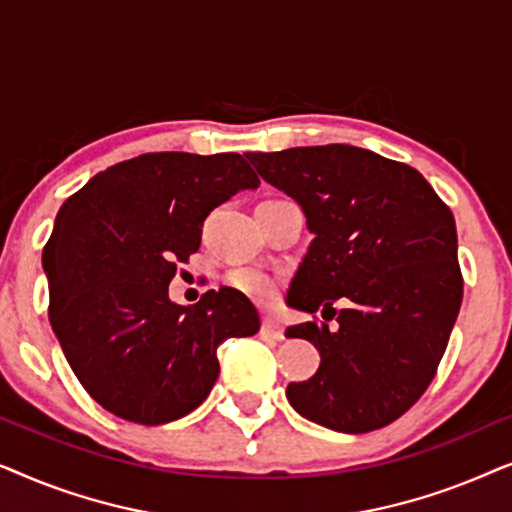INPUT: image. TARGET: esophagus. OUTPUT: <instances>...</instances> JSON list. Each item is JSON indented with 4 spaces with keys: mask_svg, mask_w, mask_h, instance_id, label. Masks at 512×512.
Here are the masks:
<instances>
[{
    "mask_svg": "<svg viewBox=\"0 0 512 512\" xmlns=\"http://www.w3.org/2000/svg\"><path fill=\"white\" fill-rule=\"evenodd\" d=\"M261 338L268 340V342L284 340V328L279 326L275 319H263V324H261Z\"/></svg>",
    "mask_w": 512,
    "mask_h": 512,
    "instance_id": "esophagus-1",
    "label": "esophagus"
}]
</instances>
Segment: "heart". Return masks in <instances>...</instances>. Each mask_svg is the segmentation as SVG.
<instances>
[{
    "label": "heart",
    "instance_id": "1",
    "mask_svg": "<svg viewBox=\"0 0 512 512\" xmlns=\"http://www.w3.org/2000/svg\"><path fill=\"white\" fill-rule=\"evenodd\" d=\"M230 284L235 286L237 291H242L244 296H249L256 303L268 305L277 298L279 291V279L270 272L258 270V268H240L230 275Z\"/></svg>",
    "mask_w": 512,
    "mask_h": 512
}]
</instances>
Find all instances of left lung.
Returning <instances> with one entry per match:
<instances>
[{
  "instance_id": "8db88e82",
  "label": "left lung",
  "mask_w": 512,
  "mask_h": 512,
  "mask_svg": "<svg viewBox=\"0 0 512 512\" xmlns=\"http://www.w3.org/2000/svg\"><path fill=\"white\" fill-rule=\"evenodd\" d=\"M247 158L303 207L314 233L286 303L338 314V331L317 319L286 328L321 354L310 380L286 387L289 403L342 433L396 422L436 377L464 298L450 207L415 167L359 146ZM340 297L353 307L335 313Z\"/></svg>"
}]
</instances>
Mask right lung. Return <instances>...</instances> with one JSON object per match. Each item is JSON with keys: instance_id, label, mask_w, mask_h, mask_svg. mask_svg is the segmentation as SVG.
Here are the masks:
<instances>
[{"instance_id": "1", "label": "right lung", "mask_w": 512, "mask_h": 512, "mask_svg": "<svg viewBox=\"0 0 512 512\" xmlns=\"http://www.w3.org/2000/svg\"><path fill=\"white\" fill-rule=\"evenodd\" d=\"M258 184L240 153L160 151L107 167L60 207L44 247L48 319L111 415L144 426L188 415L219 377L221 342L258 333L256 307L230 286L188 307L167 296L209 212Z\"/></svg>"}]
</instances>
